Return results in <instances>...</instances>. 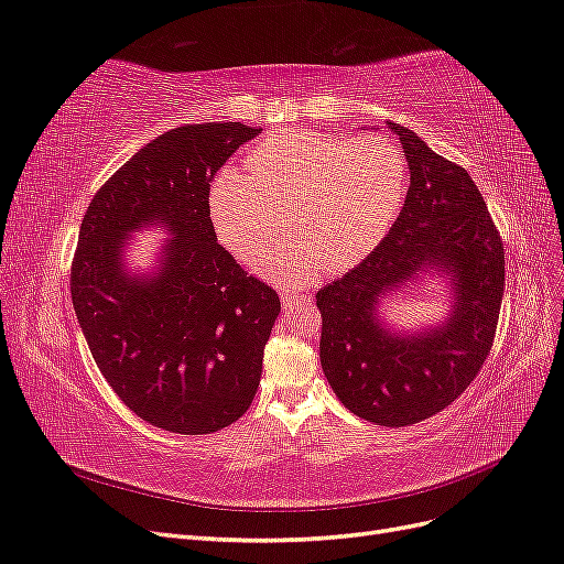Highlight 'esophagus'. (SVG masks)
Here are the masks:
<instances>
[{
    "label": "esophagus",
    "instance_id": "34e87169",
    "mask_svg": "<svg viewBox=\"0 0 564 564\" xmlns=\"http://www.w3.org/2000/svg\"><path fill=\"white\" fill-rule=\"evenodd\" d=\"M280 299H282V308L284 311H296V308H301V305H305V303L311 301L308 296H301V294H294V292H282Z\"/></svg>",
    "mask_w": 564,
    "mask_h": 564
}]
</instances>
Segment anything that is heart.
Masks as SVG:
<instances>
[{"label": "heart", "instance_id": "heart-1", "mask_svg": "<svg viewBox=\"0 0 564 564\" xmlns=\"http://www.w3.org/2000/svg\"><path fill=\"white\" fill-rule=\"evenodd\" d=\"M245 169H224L212 181V228L237 259H251L284 232L286 216L294 237L253 268L289 286L313 280L322 265L344 272L362 263L395 224L409 181L392 141H348L308 129L265 135L249 150Z\"/></svg>", "mask_w": 564, "mask_h": 564}]
</instances>
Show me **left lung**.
I'll return each mask as SVG.
<instances>
[{"mask_svg": "<svg viewBox=\"0 0 564 564\" xmlns=\"http://www.w3.org/2000/svg\"><path fill=\"white\" fill-rule=\"evenodd\" d=\"M409 164L404 207L383 242L317 292L319 362L352 414L402 429L449 406L494 344L503 299V245L464 166L388 122ZM447 274L451 311L429 330L392 333L378 308L421 274Z\"/></svg>", "mask_w": 564, "mask_h": 564, "instance_id": "1", "label": "left lung"}]
</instances>
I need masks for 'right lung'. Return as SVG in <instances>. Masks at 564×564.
I'll list each match as a JSON object with an SVG mask.
<instances>
[{
    "instance_id": "obj_1",
    "label": "right lung",
    "mask_w": 564,
    "mask_h": 564,
    "mask_svg": "<svg viewBox=\"0 0 564 564\" xmlns=\"http://www.w3.org/2000/svg\"><path fill=\"white\" fill-rule=\"evenodd\" d=\"M261 129L187 124L158 135L94 195L70 272L73 305L94 360L135 416L207 435L240 419L261 381L280 296L218 245L209 183ZM167 230L159 263L131 273L132 235Z\"/></svg>"
}]
</instances>
